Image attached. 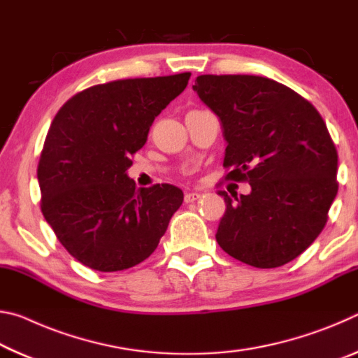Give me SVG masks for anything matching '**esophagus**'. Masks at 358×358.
<instances>
[{"instance_id": "1", "label": "esophagus", "mask_w": 358, "mask_h": 358, "mask_svg": "<svg viewBox=\"0 0 358 358\" xmlns=\"http://www.w3.org/2000/svg\"><path fill=\"white\" fill-rule=\"evenodd\" d=\"M199 197H201V194H199V192H186V194H185V202H186V203L196 202Z\"/></svg>"}]
</instances>
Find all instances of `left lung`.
Listing matches in <instances>:
<instances>
[{"label": "left lung", "mask_w": 358, "mask_h": 358, "mask_svg": "<svg viewBox=\"0 0 358 358\" xmlns=\"http://www.w3.org/2000/svg\"><path fill=\"white\" fill-rule=\"evenodd\" d=\"M194 92L221 121L229 197L216 241L257 268L290 262L322 232L338 192V153L322 117L286 85L259 76H199Z\"/></svg>", "instance_id": "left-lung-1"}]
</instances>
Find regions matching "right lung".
Here are the masks:
<instances>
[{"mask_svg":"<svg viewBox=\"0 0 358 358\" xmlns=\"http://www.w3.org/2000/svg\"><path fill=\"white\" fill-rule=\"evenodd\" d=\"M189 77L94 85L72 96L53 118L38 166L41 210L59 243L85 266L120 271L141 264L183 203L177 186L137 189L128 169L155 118Z\"/></svg>","mask_w":358,"mask_h":358,"instance_id":"obj_1","label":"right lung"}]
</instances>
